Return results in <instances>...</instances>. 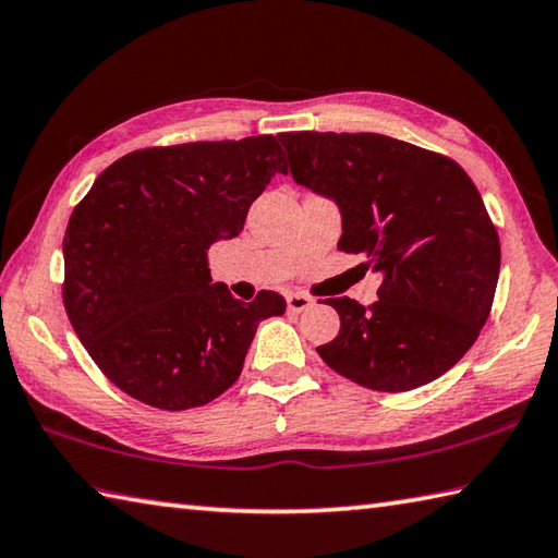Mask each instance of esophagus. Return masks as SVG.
<instances>
[{
    "label": "esophagus",
    "mask_w": 558,
    "mask_h": 558,
    "mask_svg": "<svg viewBox=\"0 0 558 558\" xmlns=\"http://www.w3.org/2000/svg\"><path fill=\"white\" fill-rule=\"evenodd\" d=\"M287 306L291 313H301L313 306V299H308L306 293H289L287 296Z\"/></svg>",
    "instance_id": "esophagus-1"
}]
</instances>
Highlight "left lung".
<instances>
[{"instance_id":"obj_1","label":"left lung","mask_w":558,"mask_h":558,"mask_svg":"<svg viewBox=\"0 0 558 558\" xmlns=\"http://www.w3.org/2000/svg\"><path fill=\"white\" fill-rule=\"evenodd\" d=\"M293 180L338 202L340 252L384 275L378 299H328L338 338L315 347L332 372L401 393L449 372L486 325L498 230L451 157L378 133H279Z\"/></svg>"}]
</instances>
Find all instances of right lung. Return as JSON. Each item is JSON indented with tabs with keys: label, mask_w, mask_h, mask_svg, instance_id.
Here are the masks:
<instances>
[{
	"label": "right lung",
	"mask_w": 558,
	"mask_h": 558,
	"mask_svg": "<svg viewBox=\"0 0 558 558\" xmlns=\"http://www.w3.org/2000/svg\"><path fill=\"white\" fill-rule=\"evenodd\" d=\"M287 172L275 135L155 145L123 155L75 206L62 303L113 386L160 410L211 403L243 372L259 320L287 311L211 283L208 247L243 233L252 202Z\"/></svg>",
	"instance_id": "obj_1"
}]
</instances>
